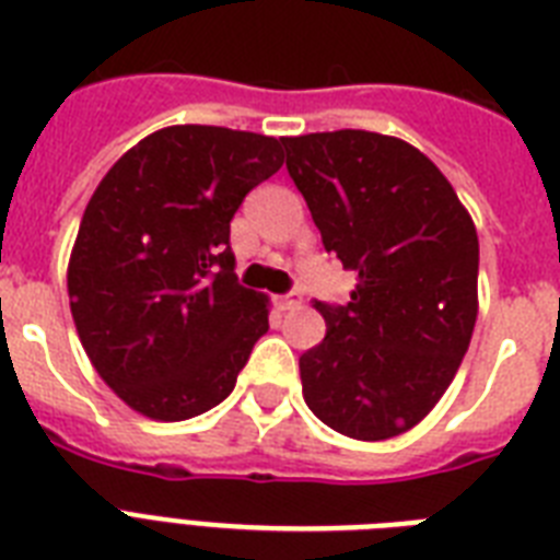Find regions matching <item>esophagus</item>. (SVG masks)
Segmentation results:
<instances>
[{"mask_svg":"<svg viewBox=\"0 0 560 560\" xmlns=\"http://www.w3.org/2000/svg\"><path fill=\"white\" fill-rule=\"evenodd\" d=\"M276 304H279V311H295V307H302V295L295 293H284L276 299Z\"/></svg>","mask_w":560,"mask_h":560,"instance_id":"1","label":"esophagus"}]
</instances>
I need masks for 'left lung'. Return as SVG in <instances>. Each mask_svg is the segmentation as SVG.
<instances>
[{
  "label": "left lung",
  "instance_id": "left-lung-1",
  "mask_svg": "<svg viewBox=\"0 0 560 560\" xmlns=\"http://www.w3.org/2000/svg\"><path fill=\"white\" fill-rule=\"evenodd\" d=\"M322 244L357 272L348 304L299 357L304 402L353 440H388L438 406L477 319V230L411 143L362 129L281 138Z\"/></svg>",
  "mask_w": 560,
  "mask_h": 560
}]
</instances>
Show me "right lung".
<instances>
[{
	"label": "right lung",
	"instance_id": "1",
	"mask_svg": "<svg viewBox=\"0 0 560 560\" xmlns=\"http://www.w3.org/2000/svg\"><path fill=\"white\" fill-rule=\"evenodd\" d=\"M281 163L267 135L170 126L91 195L68 261L71 316L91 365L149 420L215 408L267 334V299L233 272L230 221Z\"/></svg>",
	"mask_w": 560,
	"mask_h": 560
}]
</instances>
